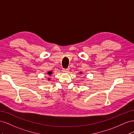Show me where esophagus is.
Returning <instances> with one entry per match:
<instances>
[{
	"instance_id": "1",
	"label": "esophagus",
	"mask_w": 134,
	"mask_h": 134,
	"mask_svg": "<svg viewBox=\"0 0 134 134\" xmlns=\"http://www.w3.org/2000/svg\"><path fill=\"white\" fill-rule=\"evenodd\" d=\"M69 69H70V68L63 69V71L64 72H68L69 71Z\"/></svg>"
}]
</instances>
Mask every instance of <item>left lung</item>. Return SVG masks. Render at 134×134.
I'll return each mask as SVG.
<instances>
[{
  "instance_id": "left-lung-1",
  "label": "left lung",
  "mask_w": 134,
  "mask_h": 134,
  "mask_svg": "<svg viewBox=\"0 0 134 134\" xmlns=\"http://www.w3.org/2000/svg\"><path fill=\"white\" fill-rule=\"evenodd\" d=\"M80 74H82V72H80Z\"/></svg>"
}]
</instances>
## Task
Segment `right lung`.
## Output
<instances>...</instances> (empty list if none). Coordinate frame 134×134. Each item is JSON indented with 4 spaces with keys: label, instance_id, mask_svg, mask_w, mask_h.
Here are the masks:
<instances>
[{
    "label": "right lung",
    "instance_id": "add662e5",
    "mask_svg": "<svg viewBox=\"0 0 134 134\" xmlns=\"http://www.w3.org/2000/svg\"><path fill=\"white\" fill-rule=\"evenodd\" d=\"M47 74L48 75H49V76H50V75H51L52 74V72L51 71H48V72H47ZM48 80H50V78H48Z\"/></svg>",
    "mask_w": 134,
    "mask_h": 134
}]
</instances>
